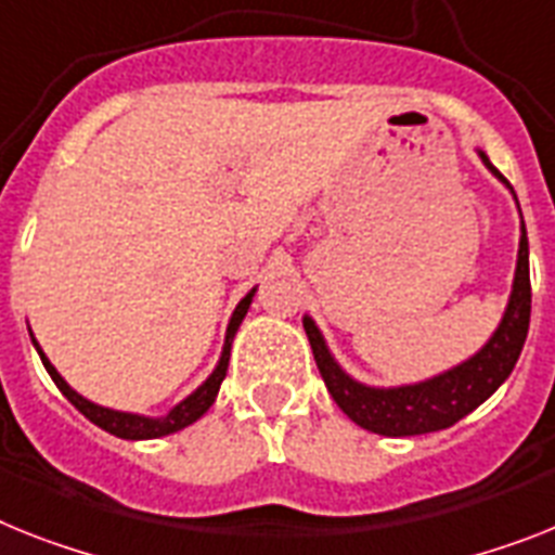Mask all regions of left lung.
<instances>
[{
	"instance_id": "1",
	"label": "left lung",
	"mask_w": 555,
	"mask_h": 555,
	"mask_svg": "<svg viewBox=\"0 0 555 555\" xmlns=\"http://www.w3.org/2000/svg\"><path fill=\"white\" fill-rule=\"evenodd\" d=\"M482 164L491 169L493 176L514 192V186L507 184V178L499 172L491 164V158L476 150ZM516 201V192H514ZM519 206V201H516ZM521 215V209H519ZM530 251H528V229L521 221L519 235V255H516V272L514 286H511V297H507L505 314L499 320L496 332L488 337L482 349L470 354L468 360H462L460 365L434 374L420 383H409V386H365L351 374H346L334 354L328 351L323 332L318 323L304 314L306 337L314 351V363L320 369V377L326 383L328 393L334 402L340 405V411L349 416L351 423L379 437H416V434H431L451 428L453 423H460L462 416H468L470 411L479 409L493 391H496L514 371L516 360L521 354L525 337H528L530 326Z\"/></svg>"
}]
</instances>
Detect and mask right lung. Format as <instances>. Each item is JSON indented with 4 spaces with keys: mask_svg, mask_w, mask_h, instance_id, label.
<instances>
[{
    "mask_svg": "<svg viewBox=\"0 0 555 555\" xmlns=\"http://www.w3.org/2000/svg\"><path fill=\"white\" fill-rule=\"evenodd\" d=\"M255 292H258V288H251L249 295H246L244 300L235 306V311H232V318H229V326H227V337H223L221 360H218V365L212 369V374H209V377H206L204 383H201V386L190 393V397H184V400L178 402V405H172V409H169L164 416L130 414V411L104 409V405H99V402H90L87 397H81L76 388L67 386V379L59 374L56 365L50 363L48 354H44L39 343H36L34 332H30V328H27V332H30V340H34L36 351H39V357H41V365L48 369L50 379L56 383L59 391H62L64 397H67V400H70L73 405H76V409H79L81 414L87 416V420H90V423L99 425L102 431L113 434V437H121V439H158V437H167V434L181 431V428L192 425L195 420H201V416L209 411V405H212L215 397H218V388H221L223 377H227L232 340H235L237 328H241V323H244L246 311H249Z\"/></svg>",
    "mask_w": 555,
    "mask_h": 555,
    "instance_id": "obj_1",
    "label": "right lung"
}]
</instances>
